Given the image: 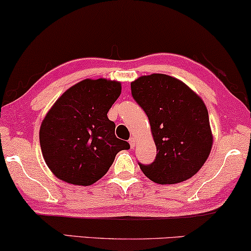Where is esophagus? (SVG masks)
Listing matches in <instances>:
<instances>
[{"label":"esophagus","mask_w":251,"mask_h":251,"mask_svg":"<svg viewBox=\"0 0 251 251\" xmlns=\"http://www.w3.org/2000/svg\"><path fill=\"white\" fill-rule=\"evenodd\" d=\"M129 144H130V146H131V149H133L136 146V138H133V137H131L129 139Z\"/></svg>","instance_id":"esophagus-1"}]
</instances>
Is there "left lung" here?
Returning a JSON list of instances; mask_svg holds the SVG:
<instances>
[{
    "label": "left lung",
    "mask_w": 251,
    "mask_h": 251,
    "mask_svg": "<svg viewBox=\"0 0 251 251\" xmlns=\"http://www.w3.org/2000/svg\"><path fill=\"white\" fill-rule=\"evenodd\" d=\"M133 99L149 118L157 157L139 164L150 180L175 184L193 177L209 158L213 144L209 113L201 98L177 78L141 76L131 83Z\"/></svg>",
    "instance_id": "1"
}]
</instances>
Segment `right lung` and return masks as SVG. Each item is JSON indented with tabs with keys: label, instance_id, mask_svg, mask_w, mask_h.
Wrapping results in <instances>:
<instances>
[{
	"label": "right lung",
	"instance_id": "right-lung-1",
	"mask_svg": "<svg viewBox=\"0 0 251 251\" xmlns=\"http://www.w3.org/2000/svg\"><path fill=\"white\" fill-rule=\"evenodd\" d=\"M116 80H80L58 98L42 120L39 138L51 173L75 185H91L105 175L116 154L130 148L116 138L107 113L121 94Z\"/></svg>",
	"mask_w": 251,
	"mask_h": 251
}]
</instances>
